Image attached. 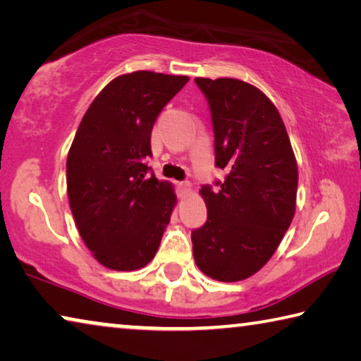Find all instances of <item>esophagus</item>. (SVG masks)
<instances>
[{
	"label": "esophagus",
	"instance_id": "obj_1",
	"mask_svg": "<svg viewBox=\"0 0 361 361\" xmlns=\"http://www.w3.org/2000/svg\"><path fill=\"white\" fill-rule=\"evenodd\" d=\"M176 191H178V196L183 199L186 196H190L191 192V183L190 181H180L176 183Z\"/></svg>",
	"mask_w": 361,
	"mask_h": 361
}]
</instances>
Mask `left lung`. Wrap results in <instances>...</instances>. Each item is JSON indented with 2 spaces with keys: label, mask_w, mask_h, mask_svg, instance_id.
<instances>
[{
  "label": "left lung",
  "mask_w": 361,
  "mask_h": 361,
  "mask_svg": "<svg viewBox=\"0 0 361 361\" xmlns=\"http://www.w3.org/2000/svg\"><path fill=\"white\" fill-rule=\"evenodd\" d=\"M210 109L215 167L225 180L204 185L207 221L191 233L204 274L234 283L270 260L293 221L297 164L273 102L236 78H196Z\"/></svg>",
  "instance_id": "8db88e82"
}]
</instances>
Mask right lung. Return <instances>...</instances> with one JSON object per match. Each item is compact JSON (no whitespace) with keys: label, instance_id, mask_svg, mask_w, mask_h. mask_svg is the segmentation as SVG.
<instances>
[{"label":"right lung","instance_id":"add662e5","mask_svg":"<svg viewBox=\"0 0 361 361\" xmlns=\"http://www.w3.org/2000/svg\"><path fill=\"white\" fill-rule=\"evenodd\" d=\"M188 77L140 71L114 78L85 114L67 156V194L96 260L138 270L156 255L176 196L147 159L160 111Z\"/></svg>","mask_w":361,"mask_h":361}]
</instances>
